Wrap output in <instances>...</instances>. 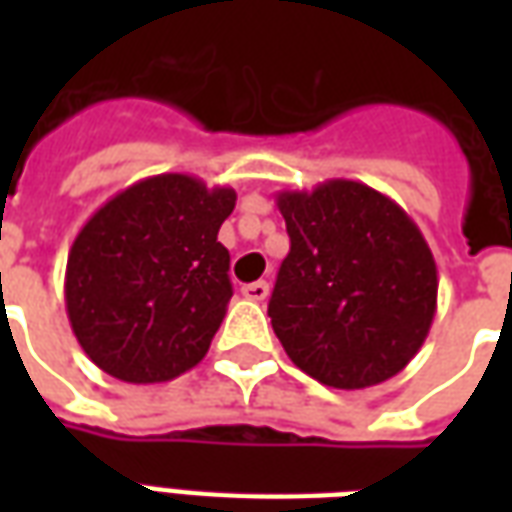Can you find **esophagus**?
Wrapping results in <instances>:
<instances>
[{
  "label": "esophagus",
  "instance_id": "esophagus-1",
  "mask_svg": "<svg viewBox=\"0 0 512 512\" xmlns=\"http://www.w3.org/2000/svg\"><path fill=\"white\" fill-rule=\"evenodd\" d=\"M268 290H271L268 288V282H263V279H260V282H249V285H244V288H241V293H244L249 301H266Z\"/></svg>",
  "mask_w": 512,
  "mask_h": 512
}]
</instances>
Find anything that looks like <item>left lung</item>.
<instances>
[{
	"label": "left lung",
	"mask_w": 512,
	"mask_h": 512,
	"mask_svg": "<svg viewBox=\"0 0 512 512\" xmlns=\"http://www.w3.org/2000/svg\"><path fill=\"white\" fill-rule=\"evenodd\" d=\"M290 235L268 315L290 362L334 389H365L417 356L439 274L425 235L395 200L359 180L279 191Z\"/></svg>",
	"instance_id": "8db88e82"
}]
</instances>
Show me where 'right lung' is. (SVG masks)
<instances>
[{
  "label": "right lung",
  "instance_id": "right-lung-1",
  "mask_svg": "<svg viewBox=\"0 0 512 512\" xmlns=\"http://www.w3.org/2000/svg\"><path fill=\"white\" fill-rule=\"evenodd\" d=\"M230 186L164 172L136 180L84 222L65 268V310L82 351L126 384L200 365L233 296L216 235Z\"/></svg>",
  "mask_w": 512,
  "mask_h": 512
}]
</instances>
